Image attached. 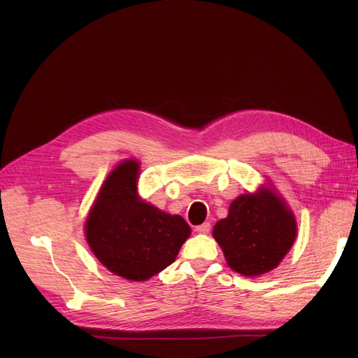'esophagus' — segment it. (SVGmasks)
Instances as JSON below:
<instances>
[{
    "instance_id": "obj_1",
    "label": "esophagus",
    "mask_w": 358,
    "mask_h": 358,
    "mask_svg": "<svg viewBox=\"0 0 358 358\" xmlns=\"http://www.w3.org/2000/svg\"><path fill=\"white\" fill-rule=\"evenodd\" d=\"M196 231H197V233H201V234L209 233V231H210V222H204V224L199 225L197 229H196Z\"/></svg>"
}]
</instances>
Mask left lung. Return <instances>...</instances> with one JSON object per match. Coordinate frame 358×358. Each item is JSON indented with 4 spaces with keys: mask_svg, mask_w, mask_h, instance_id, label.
Returning a JSON list of instances; mask_svg holds the SVG:
<instances>
[{
    "mask_svg": "<svg viewBox=\"0 0 358 358\" xmlns=\"http://www.w3.org/2000/svg\"><path fill=\"white\" fill-rule=\"evenodd\" d=\"M297 227L287 206L270 189L243 194L216 222L213 237L227 263L243 276H258L275 268L296 241Z\"/></svg>",
    "mask_w": 358,
    "mask_h": 358,
    "instance_id": "left-lung-1",
    "label": "left lung"
}]
</instances>
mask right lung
Here are the masks:
<instances>
[{
  "instance_id": "add662e5",
  "label": "right lung",
  "mask_w": 358,
  "mask_h": 358,
  "mask_svg": "<svg viewBox=\"0 0 358 358\" xmlns=\"http://www.w3.org/2000/svg\"><path fill=\"white\" fill-rule=\"evenodd\" d=\"M138 162L119 164L103 183L86 220V241L112 273L146 280L175 262L191 233L179 215L137 197Z\"/></svg>"
}]
</instances>
